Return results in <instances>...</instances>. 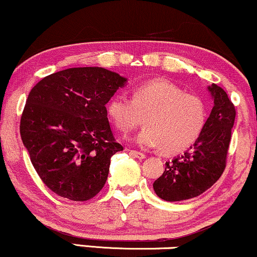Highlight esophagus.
<instances>
[{"instance_id": "esophagus-1", "label": "esophagus", "mask_w": 257, "mask_h": 257, "mask_svg": "<svg viewBox=\"0 0 257 257\" xmlns=\"http://www.w3.org/2000/svg\"><path fill=\"white\" fill-rule=\"evenodd\" d=\"M130 155H131V156H134V157L141 158V160H143V158H145V154L139 153V151H136V150H130Z\"/></svg>"}]
</instances>
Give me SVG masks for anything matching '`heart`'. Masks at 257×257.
I'll list each match as a JSON object with an SVG mask.
<instances>
[{
    "label": "heart",
    "instance_id": "b5f03b06",
    "mask_svg": "<svg viewBox=\"0 0 257 257\" xmlns=\"http://www.w3.org/2000/svg\"><path fill=\"white\" fill-rule=\"evenodd\" d=\"M106 113L114 127L128 134L144 117L145 127L136 142L143 148H162L167 154L187 150L198 141L207 122V106L202 97L166 78H154L132 90V100L115 95Z\"/></svg>",
    "mask_w": 257,
    "mask_h": 257
}]
</instances>
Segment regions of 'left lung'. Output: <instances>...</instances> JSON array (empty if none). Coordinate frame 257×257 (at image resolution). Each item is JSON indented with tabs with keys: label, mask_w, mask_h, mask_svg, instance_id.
I'll return each mask as SVG.
<instances>
[{
	"label": "left lung",
	"mask_w": 257,
	"mask_h": 257,
	"mask_svg": "<svg viewBox=\"0 0 257 257\" xmlns=\"http://www.w3.org/2000/svg\"><path fill=\"white\" fill-rule=\"evenodd\" d=\"M213 108L198 141L181 156L166 162V169L154 182V191L166 201L195 198L218 181L226 167L231 130L236 109L219 85H208Z\"/></svg>",
	"instance_id": "8db88e82"
}]
</instances>
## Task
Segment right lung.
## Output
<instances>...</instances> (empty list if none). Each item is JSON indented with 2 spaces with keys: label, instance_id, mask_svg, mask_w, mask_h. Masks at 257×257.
<instances>
[{
  "label": "right lung",
  "instance_id": "right-lung-1",
  "mask_svg": "<svg viewBox=\"0 0 257 257\" xmlns=\"http://www.w3.org/2000/svg\"><path fill=\"white\" fill-rule=\"evenodd\" d=\"M127 78L97 66L55 72L32 88L20 135L47 188L72 201L94 198L106 183L116 143L106 103Z\"/></svg>",
  "mask_w": 257,
  "mask_h": 257
}]
</instances>
